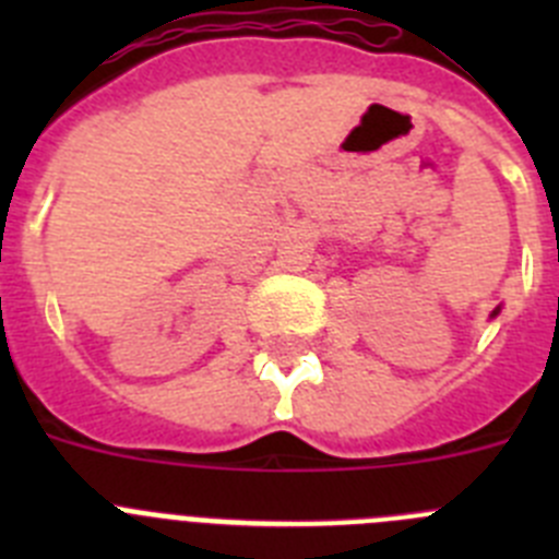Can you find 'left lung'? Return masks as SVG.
I'll use <instances>...</instances> for the list:
<instances>
[{
  "mask_svg": "<svg viewBox=\"0 0 559 559\" xmlns=\"http://www.w3.org/2000/svg\"><path fill=\"white\" fill-rule=\"evenodd\" d=\"M498 313H501V305H498V308H496V310H492V313H490V319H496V316H498Z\"/></svg>",
  "mask_w": 559,
  "mask_h": 559,
  "instance_id": "1",
  "label": "left lung"
}]
</instances>
